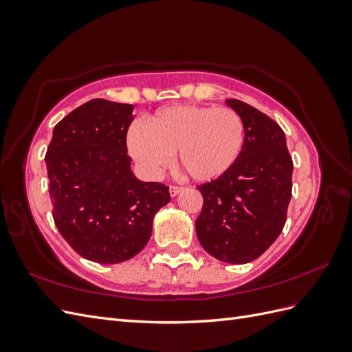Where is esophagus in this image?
Masks as SVG:
<instances>
[{"mask_svg":"<svg viewBox=\"0 0 352 352\" xmlns=\"http://www.w3.org/2000/svg\"><path fill=\"white\" fill-rule=\"evenodd\" d=\"M184 188H179V186H170L168 188V192H170V197H176L179 195L180 192H182Z\"/></svg>","mask_w":352,"mask_h":352,"instance_id":"obj_1","label":"esophagus"}]
</instances>
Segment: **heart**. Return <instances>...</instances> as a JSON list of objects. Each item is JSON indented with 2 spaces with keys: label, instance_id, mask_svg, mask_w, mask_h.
<instances>
[{
  "label": "heart",
  "instance_id": "heart-1",
  "mask_svg": "<svg viewBox=\"0 0 352 352\" xmlns=\"http://www.w3.org/2000/svg\"><path fill=\"white\" fill-rule=\"evenodd\" d=\"M127 132V150L148 177H157L172 162L197 182H212L236 163L245 127L226 107L172 105L151 114Z\"/></svg>",
  "mask_w": 352,
  "mask_h": 352
}]
</instances>
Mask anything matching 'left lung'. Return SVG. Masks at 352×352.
<instances>
[{"label":"left lung","instance_id":"obj_1","mask_svg":"<svg viewBox=\"0 0 352 352\" xmlns=\"http://www.w3.org/2000/svg\"><path fill=\"white\" fill-rule=\"evenodd\" d=\"M225 102L243 122V146L226 175L198 186L204 204L195 229L201 247L212 257L245 264L258 258L280 235L294 164L278 123L247 102Z\"/></svg>","mask_w":352,"mask_h":352}]
</instances>
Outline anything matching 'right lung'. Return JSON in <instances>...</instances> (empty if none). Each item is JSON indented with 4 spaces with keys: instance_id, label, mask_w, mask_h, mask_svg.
<instances>
[{
    "instance_id": "1",
    "label": "right lung",
    "mask_w": 352,
    "mask_h": 352,
    "mask_svg": "<svg viewBox=\"0 0 352 352\" xmlns=\"http://www.w3.org/2000/svg\"><path fill=\"white\" fill-rule=\"evenodd\" d=\"M133 119L132 104L94 98L54 126L47 150L56 226L94 263L116 264L141 252L157 211L170 202L166 185L132 172L126 135Z\"/></svg>"
}]
</instances>
